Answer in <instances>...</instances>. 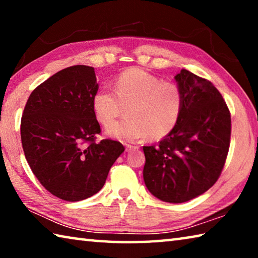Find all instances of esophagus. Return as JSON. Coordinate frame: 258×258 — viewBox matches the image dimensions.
Masks as SVG:
<instances>
[{
  "label": "esophagus",
  "instance_id": "1",
  "mask_svg": "<svg viewBox=\"0 0 258 258\" xmlns=\"http://www.w3.org/2000/svg\"><path fill=\"white\" fill-rule=\"evenodd\" d=\"M125 149H126V151H131V150L138 149V147H135V146H131V145H125Z\"/></svg>",
  "mask_w": 258,
  "mask_h": 258
}]
</instances>
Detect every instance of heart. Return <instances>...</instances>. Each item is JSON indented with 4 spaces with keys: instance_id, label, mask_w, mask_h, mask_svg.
Listing matches in <instances>:
<instances>
[{
    "instance_id": "heart-1",
    "label": "heart",
    "mask_w": 258,
    "mask_h": 258,
    "mask_svg": "<svg viewBox=\"0 0 258 258\" xmlns=\"http://www.w3.org/2000/svg\"><path fill=\"white\" fill-rule=\"evenodd\" d=\"M94 115L108 126L126 109L129 118L109 126V137L135 141L146 137L157 141L168 135L181 116L183 97L176 84L139 68H130L115 81V93L100 90L92 100Z\"/></svg>"
}]
</instances>
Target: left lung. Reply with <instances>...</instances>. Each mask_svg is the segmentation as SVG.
I'll return each mask as SVG.
<instances>
[{
	"label": "left lung",
	"mask_w": 258,
	"mask_h": 258,
	"mask_svg": "<svg viewBox=\"0 0 258 258\" xmlns=\"http://www.w3.org/2000/svg\"><path fill=\"white\" fill-rule=\"evenodd\" d=\"M183 106L175 127L158 146L143 147V180L163 202H189L214 185L228 156L230 111L211 82L186 69L174 77Z\"/></svg>",
	"instance_id": "1"
}]
</instances>
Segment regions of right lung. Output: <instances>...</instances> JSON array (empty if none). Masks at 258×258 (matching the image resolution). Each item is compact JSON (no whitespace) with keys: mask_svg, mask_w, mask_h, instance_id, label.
<instances>
[{"mask_svg":"<svg viewBox=\"0 0 258 258\" xmlns=\"http://www.w3.org/2000/svg\"><path fill=\"white\" fill-rule=\"evenodd\" d=\"M98 90L93 67L62 69L33 91L21 118L30 169L47 191L66 202L98 194L125 150L112 140L94 141L101 132L92 106Z\"/></svg>","mask_w":258,"mask_h":258,"instance_id":"obj_1","label":"right lung"}]
</instances>
